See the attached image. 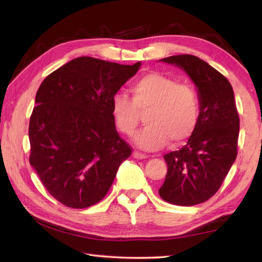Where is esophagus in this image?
I'll return each instance as SVG.
<instances>
[{"instance_id": "obj_1", "label": "esophagus", "mask_w": 262, "mask_h": 262, "mask_svg": "<svg viewBox=\"0 0 262 262\" xmlns=\"http://www.w3.org/2000/svg\"><path fill=\"white\" fill-rule=\"evenodd\" d=\"M133 156H134V158H136V159H145L148 157L145 154H142V152H139V151L133 152Z\"/></svg>"}]
</instances>
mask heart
Masks as SVG:
<instances>
[{
	"mask_svg": "<svg viewBox=\"0 0 262 262\" xmlns=\"http://www.w3.org/2000/svg\"><path fill=\"white\" fill-rule=\"evenodd\" d=\"M132 99L118 94L112 98L111 113L119 130L134 134L145 114L147 127L135 136V143L144 150H157L168 142L179 145L193 135L201 112L200 97L195 88L179 83L161 73H149L130 86Z\"/></svg>",
	"mask_w": 262,
	"mask_h": 262,
	"instance_id": "b5f03b06",
	"label": "heart"
}]
</instances>
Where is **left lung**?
Wrapping results in <instances>:
<instances>
[{
	"label": "left lung",
	"instance_id": "1",
	"mask_svg": "<svg viewBox=\"0 0 262 262\" xmlns=\"http://www.w3.org/2000/svg\"><path fill=\"white\" fill-rule=\"evenodd\" d=\"M184 69L198 88L201 103L199 123L187 144L164 155L167 173L158 193L177 206L202 203L220 189L237 157L239 117L227 77L198 56L162 59Z\"/></svg>",
	"mask_w": 262,
	"mask_h": 262
}]
</instances>
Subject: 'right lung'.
<instances>
[{
  "mask_svg": "<svg viewBox=\"0 0 262 262\" xmlns=\"http://www.w3.org/2000/svg\"><path fill=\"white\" fill-rule=\"evenodd\" d=\"M141 66L76 57L40 84L30 118V164L55 200L98 203L132 147L115 129L111 103Z\"/></svg>",
  "mask_w": 262,
  "mask_h": 262,
  "instance_id": "right-lung-1",
  "label": "right lung"
}]
</instances>
